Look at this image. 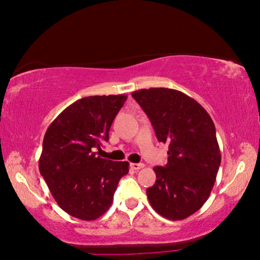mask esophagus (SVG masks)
<instances>
[{"mask_svg": "<svg viewBox=\"0 0 260 260\" xmlns=\"http://www.w3.org/2000/svg\"><path fill=\"white\" fill-rule=\"evenodd\" d=\"M131 167L135 171H139L141 169H143L144 167V164H142V162H132L131 164Z\"/></svg>", "mask_w": 260, "mask_h": 260, "instance_id": "esophagus-1", "label": "esophagus"}]
</instances>
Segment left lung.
<instances>
[{
    "label": "left lung",
    "instance_id": "obj_1",
    "mask_svg": "<svg viewBox=\"0 0 260 260\" xmlns=\"http://www.w3.org/2000/svg\"><path fill=\"white\" fill-rule=\"evenodd\" d=\"M150 119L159 142L169 144L167 164L155 166L156 182L147 189L152 209L183 220L208 201L221 162L215 127L195 100L170 88L132 93Z\"/></svg>",
    "mask_w": 260,
    "mask_h": 260
}]
</instances>
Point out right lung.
Wrapping results in <instances>:
<instances>
[{"label":"right lung","mask_w":260,"mask_h":260,"mask_svg":"<svg viewBox=\"0 0 260 260\" xmlns=\"http://www.w3.org/2000/svg\"><path fill=\"white\" fill-rule=\"evenodd\" d=\"M126 95L88 96L61 111L43 138L39 170L61 210L86 221L109 210L128 161L96 156Z\"/></svg>","instance_id":"obj_1"}]
</instances>
